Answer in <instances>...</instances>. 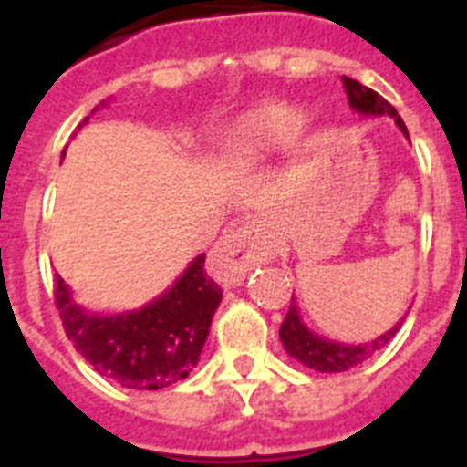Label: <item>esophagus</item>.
I'll use <instances>...</instances> for the list:
<instances>
[{"instance_id":"obj_1","label":"esophagus","mask_w":467,"mask_h":467,"mask_svg":"<svg viewBox=\"0 0 467 467\" xmlns=\"http://www.w3.org/2000/svg\"><path fill=\"white\" fill-rule=\"evenodd\" d=\"M274 256L266 225L262 218L237 220L215 247V264L230 278H242L254 264L269 262Z\"/></svg>"}]
</instances>
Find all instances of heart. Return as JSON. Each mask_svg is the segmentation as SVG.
<instances>
[{
  "label": "heart",
  "mask_w": 467,
  "mask_h": 467,
  "mask_svg": "<svg viewBox=\"0 0 467 467\" xmlns=\"http://www.w3.org/2000/svg\"><path fill=\"white\" fill-rule=\"evenodd\" d=\"M296 133V123L281 116H256L244 120L234 133V148L237 150H264L281 145Z\"/></svg>",
  "instance_id": "b5f03b06"
}]
</instances>
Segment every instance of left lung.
<instances>
[{
  "mask_svg": "<svg viewBox=\"0 0 467 467\" xmlns=\"http://www.w3.org/2000/svg\"><path fill=\"white\" fill-rule=\"evenodd\" d=\"M344 82V91H347L348 104L351 109L363 116H390L395 123L400 126V130L407 135V128L402 123V119L395 111V106L388 104L378 91L363 87L361 82H356L351 77H341ZM402 322L392 327L390 332L380 334L368 344H339V341H329L325 337H317L315 332H310L303 319H300V312L296 307V303H291V310L285 315L284 325H281V341H284L285 351L300 361L303 366L312 370H319V373H341V370H348L363 363L366 358L376 354L378 348H383L388 341L395 337V332L400 329Z\"/></svg>",
  "mask_w": 467,
  "mask_h": 467,
  "instance_id": "8db88e82",
  "label": "left lung"
}]
</instances>
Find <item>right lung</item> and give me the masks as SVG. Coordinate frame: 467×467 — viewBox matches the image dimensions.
<instances>
[{
    "mask_svg": "<svg viewBox=\"0 0 467 467\" xmlns=\"http://www.w3.org/2000/svg\"><path fill=\"white\" fill-rule=\"evenodd\" d=\"M94 113V111H91ZM89 116L84 119V123ZM205 254L189 264L167 293L140 310L91 315L55 278V306L75 348L97 373L130 390H160L193 370L208 339L223 291L203 269Z\"/></svg>",
    "mask_w": 467,
    "mask_h": 467,
    "instance_id": "obj_1",
    "label": "right lung"
}]
</instances>
